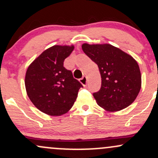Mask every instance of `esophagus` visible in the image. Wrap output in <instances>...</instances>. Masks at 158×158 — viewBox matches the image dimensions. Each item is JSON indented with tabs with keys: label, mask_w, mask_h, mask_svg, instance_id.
Returning <instances> with one entry per match:
<instances>
[{
	"label": "esophagus",
	"mask_w": 158,
	"mask_h": 158,
	"mask_svg": "<svg viewBox=\"0 0 158 158\" xmlns=\"http://www.w3.org/2000/svg\"><path fill=\"white\" fill-rule=\"evenodd\" d=\"M79 81H80V82L84 85V86H86L87 83H88V80H87L86 77H83L82 78H81V79H79Z\"/></svg>",
	"instance_id": "34e87169"
}]
</instances>
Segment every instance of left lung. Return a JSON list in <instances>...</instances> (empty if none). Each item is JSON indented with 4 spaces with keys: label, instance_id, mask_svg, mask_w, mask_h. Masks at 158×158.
<instances>
[{
    "label": "left lung",
    "instance_id": "left-lung-1",
    "mask_svg": "<svg viewBox=\"0 0 158 158\" xmlns=\"http://www.w3.org/2000/svg\"><path fill=\"white\" fill-rule=\"evenodd\" d=\"M81 48L98 65L101 74L102 86L93 94L97 104L110 112L129 106L141 88V73L137 61L109 44L84 43Z\"/></svg>",
    "mask_w": 158,
    "mask_h": 158
}]
</instances>
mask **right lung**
<instances>
[{"label":"right lung","mask_w":158,"mask_h":158,"mask_svg":"<svg viewBox=\"0 0 158 158\" xmlns=\"http://www.w3.org/2000/svg\"><path fill=\"white\" fill-rule=\"evenodd\" d=\"M74 45H54L45 50L29 65L25 88L30 101L50 116H61L70 110L82 85L74 79L64 61Z\"/></svg>","instance_id":"add662e5"}]
</instances>
